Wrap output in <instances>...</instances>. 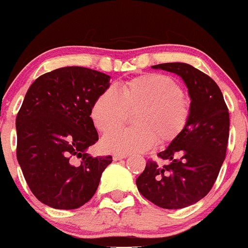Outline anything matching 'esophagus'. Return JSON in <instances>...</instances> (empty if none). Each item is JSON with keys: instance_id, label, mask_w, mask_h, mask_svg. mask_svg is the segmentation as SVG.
<instances>
[{"instance_id": "obj_1", "label": "esophagus", "mask_w": 248, "mask_h": 248, "mask_svg": "<svg viewBox=\"0 0 248 248\" xmlns=\"http://www.w3.org/2000/svg\"><path fill=\"white\" fill-rule=\"evenodd\" d=\"M127 156H128V155H126V154H116L112 156V159H114V161H120V159L127 158Z\"/></svg>"}]
</instances>
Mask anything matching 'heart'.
I'll use <instances>...</instances> for the list:
<instances>
[{
  "label": "heart",
  "instance_id": "heart-1",
  "mask_svg": "<svg viewBox=\"0 0 248 248\" xmlns=\"http://www.w3.org/2000/svg\"><path fill=\"white\" fill-rule=\"evenodd\" d=\"M134 128L110 132L102 139L109 152H144L158 140L166 144L185 129L189 106L181 87L163 74H142L107 89L94 99L91 119L101 132L121 127L133 112Z\"/></svg>",
  "mask_w": 248,
  "mask_h": 248
}]
</instances>
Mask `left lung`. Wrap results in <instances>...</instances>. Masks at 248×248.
<instances>
[{"mask_svg": "<svg viewBox=\"0 0 248 248\" xmlns=\"http://www.w3.org/2000/svg\"><path fill=\"white\" fill-rule=\"evenodd\" d=\"M181 77L191 98L184 131L158 154L166 166L147 161L136 184L139 192L163 209H182L204 198L226 158L229 112L216 82L182 62L152 66Z\"/></svg>", "mask_w": 248, "mask_h": 248, "instance_id": "left-lung-1", "label": "left lung"}]
</instances>
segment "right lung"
Here are the masks:
<instances>
[{
    "instance_id": "add662e5",
    "label": "right lung",
    "mask_w": 248,
    "mask_h": 248,
    "mask_svg": "<svg viewBox=\"0 0 248 248\" xmlns=\"http://www.w3.org/2000/svg\"><path fill=\"white\" fill-rule=\"evenodd\" d=\"M109 81L98 71L63 67L34 80L25 94L16 121L17 162L32 193L47 206H82L111 163V156L86 152L98 140L91 107Z\"/></svg>"
}]
</instances>
